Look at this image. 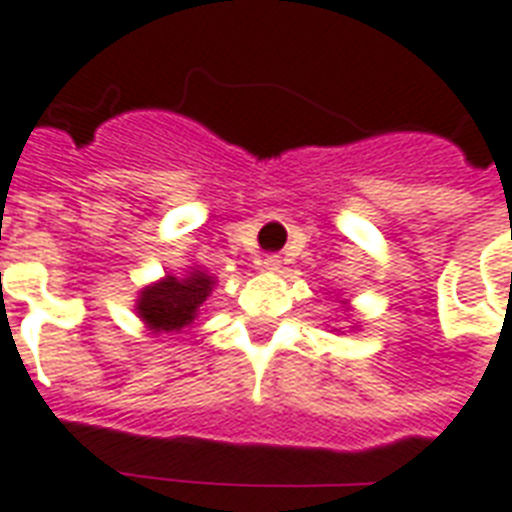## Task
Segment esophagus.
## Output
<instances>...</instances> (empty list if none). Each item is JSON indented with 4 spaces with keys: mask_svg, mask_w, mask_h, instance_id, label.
Segmentation results:
<instances>
[{
    "mask_svg": "<svg viewBox=\"0 0 512 512\" xmlns=\"http://www.w3.org/2000/svg\"><path fill=\"white\" fill-rule=\"evenodd\" d=\"M260 268H263V271H271V274H274V271H279V268H282V257H279V255H266V257H263V260H260Z\"/></svg>",
    "mask_w": 512,
    "mask_h": 512,
    "instance_id": "esophagus-1",
    "label": "esophagus"
}]
</instances>
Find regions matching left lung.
I'll list each match as a JSON object with an SVG mask.
<instances>
[{
    "instance_id": "1",
    "label": "left lung",
    "mask_w": 512,
    "mask_h": 512,
    "mask_svg": "<svg viewBox=\"0 0 512 512\" xmlns=\"http://www.w3.org/2000/svg\"><path fill=\"white\" fill-rule=\"evenodd\" d=\"M342 304H344V309H350V306H347V301H342ZM336 331H339V328H336Z\"/></svg>"
}]
</instances>
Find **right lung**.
Returning a JSON list of instances; mask_svg holds the SVG:
<instances>
[{
  "label": "right lung",
  "instance_id": "1",
  "mask_svg": "<svg viewBox=\"0 0 512 512\" xmlns=\"http://www.w3.org/2000/svg\"><path fill=\"white\" fill-rule=\"evenodd\" d=\"M217 285V276L203 266H189L181 276L165 274L151 282L135 298V312L149 333H181L198 320L200 306L206 304Z\"/></svg>",
  "mask_w": 512,
  "mask_h": 512
}]
</instances>
